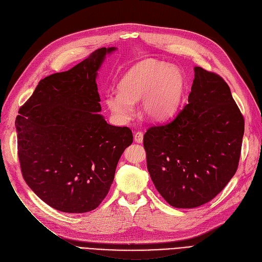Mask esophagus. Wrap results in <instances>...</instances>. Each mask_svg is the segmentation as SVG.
I'll return each mask as SVG.
<instances>
[{
  "instance_id": "obj_1",
  "label": "esophagus",
  "mask_w": 262,
  "mask_h": 262,
  "mask_svg": "<svg viewBox=\"0 0 262 262\" xmlns=\"http://www.w3.org/2000/svg\"><path fill=\"white\" fill-rule=\"evenodd\" d=\"M134 140L137 143H142L143 142V133L141 132H137L134 134Z\"/></svg>"
}]
</instances>
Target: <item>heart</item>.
Returning <instances> with one entry per match:
<instances>
[{"mask_svg": "<svg viewBox=\"0 0 262 262\" xmlns=\"http://www.w3.org/2000/svg\"><path fill=\"white\" fill-rule=\"evenodd\" d=\"M186 77L180 68L147 59L134 66L119 82V92L108 93L106 105L120 122L134 114L133 104L140 101V113L149 120L173 117L182 104Z\"/></svg>", "mask_w": 262, "mask_h": 262, "instance_id": "obj_1", "label": "heart"}]
</instances>
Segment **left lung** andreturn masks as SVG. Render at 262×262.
<instances>
[{"mask_svg": "<svg viewBox=\"0 0 262 262\" xmlns=\"http://www.w3.org/2000/svg\"><path fill=\"white\" fill-rule=\"evenodd\" d=\"M243 134L244 119L225 80L194 67L188 104L143 137L157 191L175 208L208 203L235 175Z\"/></svg>", "mask_w": 262, "mask_h": 262, "instance_id": "obj_1", "label": "left lung"}]
</instances>
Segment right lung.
Wrapping results in <instances>:
<instances>
[{"instance_id": "obj_1", "label": "right lung", "mask_w": 262, "mask_h": 262, "mask_svg": "<svg viewBox=\"0 0 262 262\" xmlns=\"http://www.w3.org/2000/svg\"><path fill=\"white\" fill-rule=\"evenodd\" d=\"M102 48L72 69L39 81L16 119L24 181L56 210L95 209L112 186L118 161L133 143L128 127L100 115L96 76L107 54Z\"/></svg>"}]
</instances>
